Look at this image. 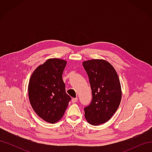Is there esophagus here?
<instances>
[{"instance_id": "34e87169", "label": "esophagus", "mask_w": 152, "mask_h": 152, "mask_svg": "<svg viewBox=\"0 0 152 152\" xmlns=\"http://www.w3.org/2000/svg\"><path fill=\"white\" fill-rule=\"evenodd\" d=\"M78 101V98H73L72 99V103H76Z\"/></svg>"}]
</instances>
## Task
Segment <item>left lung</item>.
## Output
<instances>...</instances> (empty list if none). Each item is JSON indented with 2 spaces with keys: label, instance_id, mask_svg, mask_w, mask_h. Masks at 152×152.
<instances>
[{
  "label": "left lung",
  "instance_id": "8db88e82",
  "mask_svg": "<svg viewBox=\"0 0 152 152\" xmlns=\"http://www.w3.org/2000/svg\"><path fill=\"white\" fill-rule=\"evenodd\" d=\"M92 90L91 103L84 108L85 118L98 126L109 121L121 103L122 91L117 73L111 64L103 59L83 62Z\"/></svg>",
  "mask_w": 152,
  "mask_h": 152
}]
</instances>
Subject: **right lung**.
Returning <instances> with one entry per match:
<instances>
[{
  "instance_id": "1",
  "label": "right lung",
  "mask_w": 152,
  "mask_h": 152,
  "mask_svg": "<svg viewBox=\"0 0 152 152\" xmlns=\"http://www.w3.org/2000/svg\"><path fill=\"white\" fill-rule=\"evenodd\" d=\"M66 61L53 58L39 66L32 73L28 84V97L35 112L48 122L60 120L71 97L65 91L62 79Z\"/></svg>"
}]
</instances>
